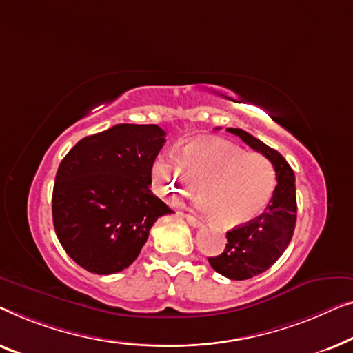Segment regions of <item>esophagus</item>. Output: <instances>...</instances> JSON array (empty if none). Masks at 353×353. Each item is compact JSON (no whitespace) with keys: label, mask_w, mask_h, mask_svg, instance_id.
I'll use <instances>...</instances> for the list:
<instances>
[{"label":"esophagus","mask_w":353,"mask_h":353,"mask_svg":"<svg viewBox=\"0 0 353 353\" xmlns=\"http://www.w3.org/2000/svg\"><path fill=\"white\" fill-rule=\"evenodd\" d=\"M183 217H185L187 222H188V224H190L192 227H201V222L198 221L196 217H193V216H190V214H185Z\"/></svg>","instance_id":"esophagus-1"}]
</instances>
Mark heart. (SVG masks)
<instances>
[{
  "mask_svg": "<svg viewBox=\"0 0 353 353\" xmlns=\"http://www.w3.org/2000/svg\"><path fill=\"white\" fill-rule=\"evenodd\" d=\"M181 166L170 157L153 165V179L165 195L188 196L196 190L205 196L198 206L224 227L256 219L274 196L276 172L267 158L248 153L221 139H195L179 148Z\"/></svg>",
  "mask_w": 353,
  "mask_h": 353,
  "instance_id": "heart-1",
  "label": "heart"
}]
</instances>
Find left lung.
<instances>
[{
  "mask_svg": "<svg viewBox=\"0 0 353 353\" xmlns=\"http://www.w3.org/2000/svg\"><path fill=\"white\" fill-rule=\"evenodd\" d=\"M252 150L269 160L276 172L274 196L259 217L227 232V245L219 256L208 257L217 274L230 280H248L275 264L290 245L296 227V177L280 153L250 132L227 128Z\"/></svg>",
  "mask_w": 353,
  "mask_h": 353,
  "instance_id": "8db88e82",
  "label": "left lung"
}]
</instances>
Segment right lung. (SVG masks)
I'll use <instances>...</instances> for the list:
<instances>
[{
  "instance_id": "right-lung-1",
  "label": "right lung",
  "mask_w": 353,
  "mask_h": 353,
  "mask_svg": "<svg viewBox=\"0 0 353 353\" xmlns=\"http://www.w3.org/2000/svg\"><path fill=\"white\" fill-rule=\"evenodd\" d=\"M165 136L157 125H115L81 139L61 161L52 222L79 267L97 275L125 270L155 221L171 212L148 188Z\"/></svg>"
}]
</instances>
